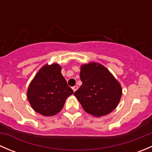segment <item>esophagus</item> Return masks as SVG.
I'll return each instance as SVG.
<instances>
[{"label": "esophagus", "instance_id": "esophagus-1", "mask_svg": "<svg viewBox=\"0 0 152 152\" xmlns=\"http://www.w3.org/2000/svg\"><path fill=\"white\" fill-rule=\"evenodd\" d=\"M72 89H73V92H76V90H78V87H77V86H74V87H72Z\"/></svg>", "mask_w": 152, "mask_h": 152}]
</instances>
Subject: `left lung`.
Wrapping results in <instances>:
<instances>
[{
	"mask_svg": "<svg viewBox=\"0 0 152 152\" xmlns=\"http://www.w3.org/2000/svg\"><path fill=\"white\" fill-rule=\"evenodd\" d=\"M80 79L82 85L73 95L85 112L101 117L116 108L121 98L122 88L107 68L96 62L82 65Z\"/></svg>",
	"mask_w": 152,
	"mask_h": 152,
	"instance_id": "1",
	"label": "left lung"
}]
</instances>
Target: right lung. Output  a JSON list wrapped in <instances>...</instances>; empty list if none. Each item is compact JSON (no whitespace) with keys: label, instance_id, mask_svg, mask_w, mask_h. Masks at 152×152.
<instances>
[{"label":"right lung","instance_id":"1","mask_svg":"<svg viewBox=\"0 0 152 152\" xmlns=\"http://www.w3.org/2000/svg\"><path fill=\"white\" fill-rule=\"evenodd\" d=\"M59 64L44 65L27 90V98L34 111L44 116L55 115L61 111L67 97L73 93L61 73Z\"/></svg>","mask_w":152,"mask_h":152}]
</instances>
